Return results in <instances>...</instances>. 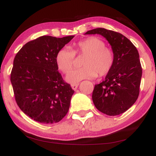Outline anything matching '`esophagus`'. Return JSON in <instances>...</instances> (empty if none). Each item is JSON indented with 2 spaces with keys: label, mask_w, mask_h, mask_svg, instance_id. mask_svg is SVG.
Returning <instances> with one entry per match:
<instances>
[{
  "label": "esophagus",
  "mask_w": 156,
  "mask_h": 156,
  "mask_svg": "<svg viewBox=\"0 0 156 156\" xmlns=\"http://www.w3.org/2000/svg\"><path fill=\"white\" fill-rule=\"evenodd\" d=\"M78 83H76V84H72L71 85V87H72V88L73 90H76L77 89V88H78Z\"/></svg>",
  "instance_id": "obj_1"
}]
</instances>
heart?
Returning <instances> with one entry per match:
<instances>
[{
    "label": "heart",
    "mask_w": 156,
    "mask_h": 156,
    "mask_svg": "<svg viewBox=\"0 0 156 156\" xmlns=\"http://www.w3.org/2000/svg\"><path fill=\"white\" fill-rule=\"evenodd\" d=\"M105 42L97 37H89L75 44V50L64 47L56 55V64L63 73H68L74 63L75 54H87L84 58L81 68L74 69L68 74L67 81L76 84L84 79H94L106 76L112 70L114 63V53Z\"/></svg>",
    "instance_id": "1"
}]
</instances>
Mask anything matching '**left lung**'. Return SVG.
Wrapping results in <instances>:
<instances>
[{
  "mask_svg": "<svg viewBox=\"0 0 156 156\" xmlns=\"http://www.w3.org/2000/svg\"><path fill=\"white\" fill-rule=\"evenodd\" d=\"M100 34L109 42L114 53V63L105 80L95 85L92 94L98 111L109 116L129 109L137 99L142 77L138 51L130 40L120 33L97 28L85 34Z\"/></svg>",
  "mask_w": 156,
  "mask_h": 156,
  "instance_id": "obj_1",
  "label": "left lung"
}]
</instances>
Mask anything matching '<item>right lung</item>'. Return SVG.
<instances>
[{
    "instance_id": "add662e5",
    "label": "right lung",
    "mask_w": 156,
    "mask_h": 156,
    "mask_svg": "<svg viewBox=\"0 0 156 156\" xmlns=\"http://www.w3.org/2000/svg\"><path fill=\"white\" fill-rule=\"evenodd\" d=\"M73 37H40L23 45L15 56L11 82L16 101L34 121L56 123L68 113L74 90L58 71L55 58Z\"/></svg>"
}]
</instances>
